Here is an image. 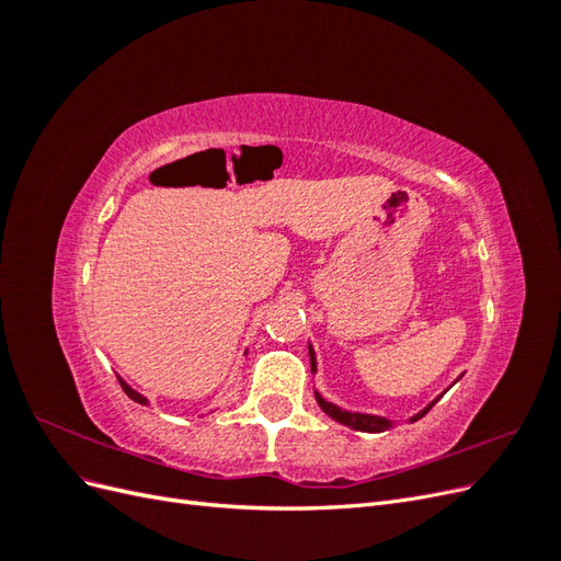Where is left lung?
<instances>
[{
	"label": "left lung",
	"mask_w": 561,
	"mask_h": 561,
	"mask_svg": "<svg viewBox=\"0 0 561 561\" xmlns=\"http://www.w3.org/2000/svg\"><path fill=\"white\" fill-rule=\"evenodd\" d=\"M309 355H311V371H316V353H313V348L309 346ZM316 400H318V404H320V410L325 412L328 416H332L334 421H339V423H344V426H348V428H353V431H363V433H383V431H390L396 426V421H390V419H383V416H371V414H360V412H346V410H342V407H336V404H332V402H328L325 398H320L318 393H316ZM439 398H435L426 410H421L419 414H414L410 421H419L421 416H426L431 410H433V404L437 402Z\"/></svg>",
	"instance_id": "obj_1"
}]
</instances>
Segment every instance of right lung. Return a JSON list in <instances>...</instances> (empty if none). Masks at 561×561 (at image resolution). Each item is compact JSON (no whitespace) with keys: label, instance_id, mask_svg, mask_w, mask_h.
Returning a JSON list of instances; mask_svg holds the SVG:
<instances>
[{"label":"right lung","instance_id":"add662e5","mask_svg":"<svg viewBox=\"0 0 561 561\" xmlns=\"http://www.w3.org/2000/svg\"><path fill=\"white\" fill-rule=\"evenodd\" d=\"M118 383H122V388H124V393L133 400V402H138V404H147V398L145 396H140L138 390H133L124 379H118Z\"/></svg>","mask_w":561,"mask_h":561}]
</instances>
